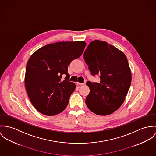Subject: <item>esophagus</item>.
I'll return each mask as SVG.
<instances>
[{"label": "esophagus", "instance_id": "34e87169", "mask_svg": "<svg viewBox=\"0 0 156 156\" xmlns=\"http://www.w3.org/2000/svg\"><path fill=\"white\" fill-rule=\"evenodd\" d=\"M76 84L79 86H83V85H84L85 83H76Z\"/></svg>", "mask_w": 156, "mask_h": 156}]
</instances>
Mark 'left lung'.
<instances>
[{"label":"left lung","instance_id":"left-lung-1","mask_svg":"<svg viewBox=\"0 0 156 156\" xmlns=\"http://www.w3.org/2000/svg\"><path fill=\"white\" fill-rule=\"evenodd\" d=\"M91 74L100 76V83L87 82L90 93L86 99L88 109L99 115L117 111L125 100L132 74L125 54L105 41L91 42L84 53Z\"/></svg>","mask_w":156,"mask_h":156}]
</instances>
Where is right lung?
<instances>
[{"instance_id": "obj_1", "label": "right lung", "mask_w": 156, "mask_h": 156, "mask_svg": "<svg viewBox=\"0 0 156 156\" xmlns=\"http://www.w3.org/2000/svg\"><path fill=\"white\" fill-rule=\"evenodd\" d=\"M86 45L84 41L58 42L41 47L30 56L25 86L31 103L39 112L52 116L66 108L76 87L69 81L68 67L81 55ZM63 74L67 75L64 80Z\"/></svg>"}]
</instances>
